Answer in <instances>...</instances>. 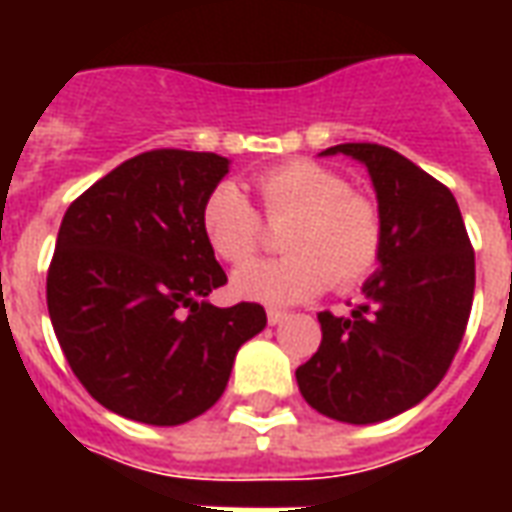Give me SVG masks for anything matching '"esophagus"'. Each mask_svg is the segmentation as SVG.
Wrapping results in <instances>:
<instances>
[{
	"label": "esophagus",
	"mask_w": 512,
	"mask_h": 512,
	"mask_svg": "<svg viewBox=\"0 0 512 512\" xmlns=\"http://www.w3.org/2000/svg\"><path fill=\"white\" fill-rule=\"evenodd\" d=\"M266 318H268V323H271V326H277V323H282L285 318H288V312L277 310V307H268Z\"/></svg>",
	"instance_id": "1"
}]
</instances>
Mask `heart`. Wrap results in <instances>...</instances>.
I'll return each mask as SVG.
<instances>
[{"instance_id": "heart-1", "label": "heart", "mask_w": 512, "mask_h": 512, "mask_svg": "<svg viewBox=\"0 0 512 512\" xmlns=\"http://www.w3.org/2000/svg\"><path fill=\"white\" fill-rule=\"evenodd\" d=\"M260 211L268 224H282L279 260L238 268L233 290L263 304H296L334 290H354L381 263L384 216L373 197L351 189L334 169L315 161H288L255 178ZM255 205L233 183L213 186L200 211L213 255L241 266L260 252L266 227Z\"/></svg>"}]
</instances>
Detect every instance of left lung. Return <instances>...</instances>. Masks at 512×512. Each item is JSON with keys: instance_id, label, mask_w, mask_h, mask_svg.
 Returning a JSON list of instances; mask_svg holds the SVG:
<instances>
[{"instance_id": "1", "label": "left lung", "mask_w": 512, "mask_h": 512, "mask_svg": "<svg viewBox=\"0 0 512 512\" xmlns=\"http://www.w3.org/2000/svg\"><path fill=\"white\" fill-rule=\"evenodd\" d=\"M384 216L381 268L351 315L321 321V348L296 370L304 400L326 417L370 425L417 406L447 376L474 299V249L452 191L397 150L345 142Z\"/></svg>"}]
</instances>
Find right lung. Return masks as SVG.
<instances>
[{
    "label": "right lung",
    "instance_id": "right-lung-1",
    "mask_svg": "<svg viewBox=\"0 0 512 512\" xmlns=\"http://www.w3.org/2000/svg\"><path fill=\"white\" fill-rule=\"evenodd\" d=\"M227 158L158 147L95 180L65 211L46 277L73 376L120 417L180 425L222 397L238 348L266 329L255 301H205L227 274L200 211Z\"/></svg>",
    "mask_w": 512,
    "mask_h": 512
}]
</instances>
